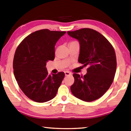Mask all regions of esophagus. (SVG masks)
<instances>
[{
	"instance_id": "34e87169",
	"label": "esophagus",
	"mask_w": 131,
	"mask_h": 131,
	"mask_svg": "<svg viewBox=\"0 0 131 131\" xmlns=\"http://www.w3.org/2000/svg\"><path fill=\"white\" fill-rule=\"evenodd\" d=\"M65 75L66 76H69V75H71V73H70L69 72V71H66L65 72Z\"/></svg>"
}]
</instances>
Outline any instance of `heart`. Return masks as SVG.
I'll return each mask as SVG.
<instances>
[{
	"instance_id": "obj_1",
	"label": "heart",
	"mask_w": 131,
	"mask_h": 131,
	"mask_svg": "<svg viewBox=\"0 0 131 131\" xmlns=\"http://www.w3.org/2000/svg\"><path fill=\"white\" fill-rule=\"evenodd\" d=\"M73 42H75V41H73Z\"/></svg>"
}]
</instances>
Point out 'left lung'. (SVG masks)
Segmentation results:
<instances>
[{"label":"left lung","instance_id":"obj_1","mask_svg":"<svg viewBox=\"0 0 131 131\" xmlns=\"http://www.w3.org/2000/svg\"><path fill=\"white\" fill-rule=\"evenodd\" d=\"M67 33L80 43L79 62L89 66L84 76L73 73L71 92L80 100L92 102L102 97L113 83L116 69L115 50L105 37L92 29L83 28Z\"/></svg>","mask_w":131,"mask_h":131}]
</instances>
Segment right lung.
<instances>
[{
	"label": "right lung",
	"mask_w": 131,
	"mask_h": 131,
	"mask_svg": "<svg viewBox=\"0 0 131 131\" xmlns=\"http://www.w3.org/2000/svg\"><path fill=\"white\" fill-rule=\"evenodd\" d=\"M66 31L41 29L25 38L16 50L13 72L18 86L31 100L43 103L54 98L65 74H48L49 60L55 58V46Z\"/></svg>",
	"instance_id": "obj_1"
}]
</instances>
